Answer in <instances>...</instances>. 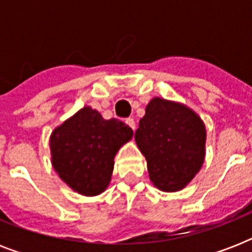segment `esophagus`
<instances>
[{
    "mask_svg": "<svg viewBox=\"0 0 252 252\" xmlns=\"http://www.w3.org/2000/svg\"><path fill=\"white\" fill-rule=\"evenodd\" d=\"M126 124H128V126H130V128H132V129H136V123H134V120L132 118H128V119H126Z\"/></svg>",
    "mask_w": 252,
    "mask_h": 252,
    "instance_id": "esophagus-1",
    "label": "esophagus"
}]
</instances>
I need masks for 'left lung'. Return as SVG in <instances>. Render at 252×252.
Masks as SVG:
<instances>
[{
    "label": "left lung",
    "mask_w": 252,
    "mask_h": 252,
    "mask_svg": "<svg viewBox=\"0 0 252 252\" xmlns=\"http://www.w3.org/2000/svg\"><path fill=\"white\" fill-rule=\"evenodd\" d=\"M134 140L146 158L150 180L161 191H179L203 166L205 126L184 104L152 99Z\"/></svg>",
    "instance_id": "left-lung-1"
}]
</instances>
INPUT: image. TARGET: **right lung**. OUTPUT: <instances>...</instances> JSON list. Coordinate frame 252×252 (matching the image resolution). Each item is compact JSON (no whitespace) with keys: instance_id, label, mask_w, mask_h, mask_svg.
<instances>
[{"instance_id":"right-lung-1","label":"right lung","mask_w":252,"mask_h":252,"mask_svg":"<svg viewBox=\"0 0 252 252\" xmlns=\"http://www.w3.org/2000/svg\"><path fill=\"white\" fill-rule=\"evenodd\" d=\"M133 130L118 119L104 120L84 107L53 130L52 165L61 179L81 195H99L110 184L114 158Z\"/></svg>"}]
</instances>
